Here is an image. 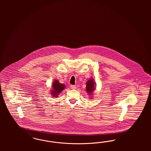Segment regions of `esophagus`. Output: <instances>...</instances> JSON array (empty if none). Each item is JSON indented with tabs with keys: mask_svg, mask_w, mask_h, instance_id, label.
Segmentation results:
<instances>
[{
	"mask_svg": "<svg viewBox=\"0 0 151 151\" xmlns=\"http://www.w3.org/2000/svg\"><path fill=\"white\" fill-rule=\"evenodd\" d=\"M70 87H71V88H72V89H75V88H76V86L75 85H71L70 86Z\"/></svg>",
	"mask_w": 151,
	"mask_h": 151,
	"instance_id": "esophagus-1",
	"label": "esophagus"
}]
</instances>
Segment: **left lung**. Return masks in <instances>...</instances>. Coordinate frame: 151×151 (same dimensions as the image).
Wrapping results in <instances>:
<instances>
[{"mask_svg": "<svg viewBox=\"0 0 151 151\" xmlns=\"http://www.w3.org/2000/svg\"><path fill=\"white\" fill-rule=\"evenodd\" d=\"M94 89V81L92 80H89L86 83V91L89 93V94H91L92 92Z\"/></svg>", "mask_w": 151, "mask_h": 151, "instance_id": "left-lung-1", "label": "left lung"}]
</instances>
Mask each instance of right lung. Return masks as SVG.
<instances>
[{"label":"right lung","instance_id":"add662e5","mask_svg":"<svg viewBox=\"0 0 151 151\" xmlns=\"http://www.w3.org/2000/svg\"><path fill=\"white\" fill-rule=\"evenodd\" d=\"M52 86L53 88V90L51 93L54 96H56L57 95H58L60 92L64 90L65 88V85L64 84L60 83L58 80H55Z\"/></svg>","mask_w":151,"mask_h":151}]
</instances>
